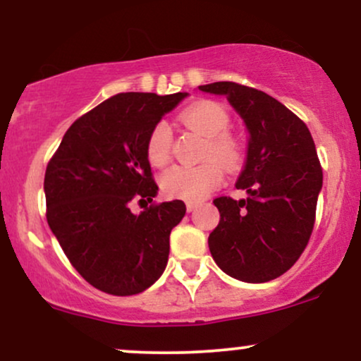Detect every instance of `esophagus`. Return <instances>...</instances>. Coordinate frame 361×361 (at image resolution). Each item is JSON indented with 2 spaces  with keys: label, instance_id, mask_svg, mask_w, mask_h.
Listing matches in <instances>:
<instances>
[{
  "label": "esophagus",
  "instance_id": "1",
  "mask_svg": "<svg viewBox=\"0 0 361 361\" xmlns=\"http://www.w3.org/2000/svg\"><path fill=\"white\" fill-rule=\"evenodd\" d=\"M198 205H200L198 202H188V204H186V210H188V212H193Z\"/></svg>",
  "mask_w": 361,
  "mask_h": 361
}]
</instances>
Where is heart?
<instances>
[{
	"mask_svg": "<svg viewBox=\"0 0 361 361\" xmlns=\"http://www.w3.org/2000/svg\"><path fill=\"white\" fill-rule=\"evenodd\" d=\"M181 123L207 137L204 147L205 163L198 166H173L161 175L163 192L175 198L197 202L217 188L222 181V168L235 169L243 163V146L234 135L227 134L231 118L226 109L219 103L202 100L190 105L180 115ZM147 159L154 166L168 163L171 152V132L166 123L159 122L152 127L146 144ZM218 161L215 164L213 159Z\"/></svg>",
	"mask_w": 361,
	"mask_h": 361,
	"instance_id": "heart-1",
	"label": "heart"
}]
</instances>
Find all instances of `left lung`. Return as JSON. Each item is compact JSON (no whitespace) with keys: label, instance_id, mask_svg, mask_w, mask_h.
<instances>
[{"label":"left lung","instance_id":"obj_1","mask_svg":"<svg viewBox=\"0 0 361 361\" xmlns=\"http://www.w3.org/2000/svg\"><path fill=\"white\" fill-rule=\"evenodd\" d=\"M226 97L247 130L235 181L246 198H215L221 221L209 235L217 267L235 280L264 283L293 267L307 246L322 169L307 126L279 100L233 81L198 86Z\"/></svg>","mask_w":361,"mask_h":361}]
</instances>
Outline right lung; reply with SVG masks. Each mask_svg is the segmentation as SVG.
I'll list each match as a JSON object with an SVG mask.
<instances>
[{
	"label": "right lung",
	"mask_w": 361,
	"mask_h": 361,
	"mask_svg": "<svg viewBox=\"0 0 361 361\" xmlns=\"http://www.w3.org/2000/svg\"><path fill=\"white\" fill-rule=\"evenodd\" d=\"M188 93H118L68 128L49 161L47 222L62 251L88 283L111 295L151 287L168 264L169 234L186 212L181 200L152 202L146 144L152 127Z\"/></svg>",
	"instance_id": "right-lung-1"
}]
</instances>
